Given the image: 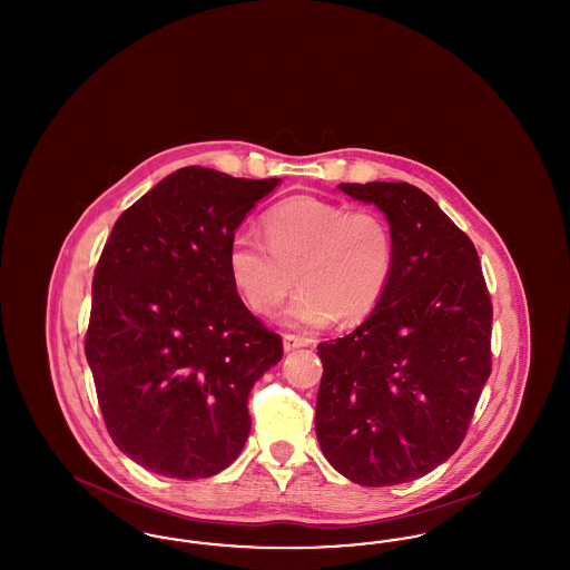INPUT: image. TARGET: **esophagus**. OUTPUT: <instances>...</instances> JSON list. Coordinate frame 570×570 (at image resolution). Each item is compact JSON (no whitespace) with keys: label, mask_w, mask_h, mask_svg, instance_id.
<instances>
[{"label":"esophagus","mask_w":570,"mask_h":570,"mask_svg":"<svg viewBox=\"0 0 570 570\" xmlns=\"http://www.w3.org/2000/svg\"><path fill=\"white\" fill-rule=\"evenodd\" d=\"M303 346H307V340H305V337L293 335V333H286V335H284V351H286V353L297 351V348H303Z\"/></svg>","instance_id":"obj_1"}]
</instances>
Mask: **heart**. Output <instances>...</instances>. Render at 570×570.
Returning a JSON list of instances; mask_svg holds the SVG:
<instances>
[{"instance_id":"obj_1","label":"heart","mask_w":570,"mask_h":570,"mask_svg":"<svg viewBox=\"0 0 570 570\" xmlns=\"http://www.w3.org/2000/svg\"><path fill=\"white\" fill-rule=\"evenodd\" d=\"M265 242L237 233L226 249V272L245 305L273 316L301 286L286 309L295 326L356 325L384 297L395 269V242L386 219L351 212L342 203L293 196L263 216Z\"/></svg>"}]
</instances>
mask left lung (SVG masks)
I'll use <instances>...</instances> for the list:
<instances>
[{
    "instance_id": "left-lung-1",
    "label": "left lung",
    "mask_w": 570,
    "mask_h": 570,
    "mask_svg": "<svg viewBox=\"0 0 570 570\" xmlns=\"http://www.w3.org/2000/svg\"><path fill=\"white\" fill-rule=\"evenodd\" d=\"M340 190L386 216L395 269L365 323L318 344L316 435L353 483L400 485L465 438L491 374V297L476 247L432 196L406 181Z\"/></svg>"
}]
</instances>
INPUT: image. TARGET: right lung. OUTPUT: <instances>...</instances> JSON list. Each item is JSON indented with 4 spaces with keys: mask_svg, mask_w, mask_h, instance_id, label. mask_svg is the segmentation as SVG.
<instances>
[{
    "mask_svg": "<svg viewBox=\"0 0 570 570\" xmlns=\"http://www.w3.org/2000/svg\"><path fill=\"white\" fill-rule=\"evenodd\" d=\"M277 184L186 166L112 226L85 356L112 442L151 472L207 479L244 449L249 391L284 348L233 288L226 249Z\"/></svg>",
    "mask_w": 570,
    "mask_h": 570,
    "instance_id": "obj_1",
    "label": "right lung"
}]
</instances>
